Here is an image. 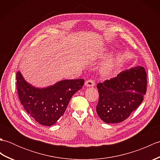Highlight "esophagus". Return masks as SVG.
I'll return each instance as SVG.
<instances>
[{
    "label": "esophagus",
    "mask_w": 160,
    "mask_h": 160,
    "mask_svg": "<svg viewBox=\"0 0 160 160\" xmlns=\"http://www.w3.org/2000/svg\"><path fill=\"white\" fill-rule=\"evenodd\" d=\"M84 84H85V86L87 87H93L95 85V81L93 80H87L85 83H84Z\"/></svg>",
    "instance_id": "esophagus-1"
}]
</instances>
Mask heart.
<instances>
[{"instance_id": "heart-1", "label": "heart", "mask_w": 160, "mask_h": 160, "mask_svg": "<svg viewBox=\"0 0 160 160\" xmlns=\"http://www.w3.org/2000/svg\"><path fill=\"white\" fill-rule=\"evenodd\" d=\"M107 52V51L105 50L104 53L101 54V56L106 55ZM120 56L116 55V56L110 58L109 59H108L106 62L104 63V64L102 65V72L104 73H110L111 71L115 67V66L117 65V64L118 63L119 60H120Z\"/></svg>"}]
</instances>
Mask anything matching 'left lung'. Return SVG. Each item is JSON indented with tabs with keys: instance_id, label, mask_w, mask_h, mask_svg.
<instances>
[{
	"instance_id": "8db88e82",
	"label": "left lung",
	"mask_w": 160,
	"mask_h": 160,
	"mask_svg": "<svg viewBox=\"0 0 160 160\" xmlns=\"http://www.w3.org/2000/svg\"><path fill=\"white\" fill-rule=\"evenodd\" d=\"M147 87V72L141 66L122 71L116 77L98 83V116L107 124L123 122L142 102Z\"/></svg>"
}]
</instances>
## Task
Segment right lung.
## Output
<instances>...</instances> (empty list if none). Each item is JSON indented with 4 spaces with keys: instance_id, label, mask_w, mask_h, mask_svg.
<instances>
[{
    "instance_id": "right-lung-1",
    "label": "right lung",
    "mask_w": 160,
    "mask_h": 160,
    "mask_svg": "<svg viewBox=\"0 0 160 160\" xmlns=\"http://www.w3.org/2000/svg\"><path fill=\"white\" fill-rule=\"evenodd\" d=\"M83 79L64 80L46 88H36L16 73L19 100L27 113L40 124L52 126L64 115L73 94L82 89Z\"/></svg>"
}]
</instances>
